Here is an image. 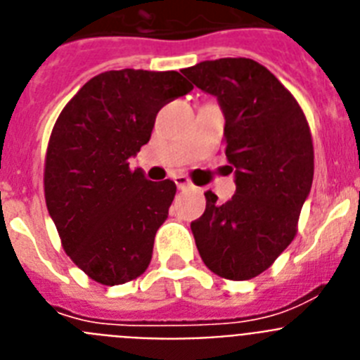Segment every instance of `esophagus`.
<instances>
[{
	"mask_svg": "<svg viewBox=\"0 0 360 360\" xmlns=\"http://www.w3.org/2000/svg\"><path fill=\"white\" fill-rule=\"evenodd\" d=\"M173 180L180 191H186V189H189V187H193V184H191L189 178L184 176V174H176V176H173Z\"/></svg>",
	"mask_w": 360,
	"mask_h": 360,
	"instance_id": "esophagus-1",
	"label": "esophagus"
}]
</instances>
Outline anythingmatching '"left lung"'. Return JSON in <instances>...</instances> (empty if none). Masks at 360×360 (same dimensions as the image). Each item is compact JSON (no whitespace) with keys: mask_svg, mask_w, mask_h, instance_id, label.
<instances>
[{"mask_svg":"<svg viewBox=\"0 0 360 360\" xmlns=\"http://www.w3.org/2000/svg\"><path fill=\"white\" fill-rule=\"evenodd\" d=\"M184 75L218 101L236 184L225 203L205 193V212L191 224L196 247L214 274L256 278L295 236L314 180L310 128L290 91L252 59L203 61Z\"/></svg>","mask_w":360,"mask_h":360,"instance_id":"8db88e82","label":"left lung"}]
</instances>
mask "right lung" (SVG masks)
I'll return each instance as SVG.
<instances>
[{
  "mask_svg": "<svg viewBox=\"0 0 360 360\" xmlns=\"http://www.w3.org/2000/svg\"><path fill=\"white\" fill-rule=\"evenodd\" d=\"M193 90L178 72L111 70L61 111L46 151L44 198L72 262L108 287L141 276L176 193L129 169L165 103Z\"/></svg>",
  "mask_w": 360,
  "mask_h": 360,
  "instance_id": "add662e5",
  "label": "right lung"
}]
</instances>
